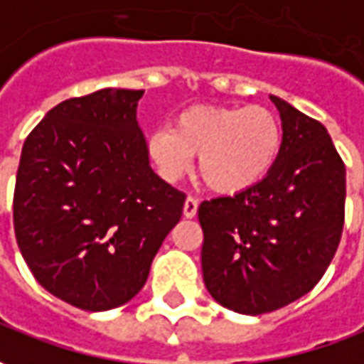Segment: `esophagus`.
<instances>
[{
    "label": "esophagus",
    "mask_w": 364,
    "mask_h": 364,
    "mask_svg": "<svg viewBox=\"0 0 364 364\" xmlns=\"http://www.w3.org/2000/svg\"><path fill=\"white\" fill-rule=\"evenodd\" d=\"M196 212H198V200L196 198L188 196L186 202H184V215H186V218H194Z\"/></svg>",
    "instance_id": "esophagus-1"
}]
</instances>
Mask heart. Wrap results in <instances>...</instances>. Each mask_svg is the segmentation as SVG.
Instances as JSON below:
<instances>
[{
  "label": "heart",
  "mask_w": 364,
  "mask_h": 364,
  "mask_svg": "<svg viewBox=\"0 0 364 364\" xmlns=\"http://www.w3.org/2000/svg\"><path fill=\"white\" fill-rule=\"evenodd\" d=\"M282 122L265 107H194L174 127L149 139V154L162 176L176 182L198 156V178L215 194H240L272 172L282 152Z\"/></svg>",
  "instance_id": "1"
}]
</instances>
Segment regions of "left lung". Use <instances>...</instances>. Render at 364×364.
<instances>
[{"label":"left lung","mask_w":364,"mask_h":364,"mask_svg":"<svg viewBox=\"0 0 364 364\" xmlns=\"http://www.w3.org/2000/svg\"><path fill=\"white\" fill-rule=\"evenodd\" d=\"M269 99L283 130L272 172L245 192L198 208L206 289L242 315L282 309L311 291L345 222V164L327 129L279 97Z\"/></svg>","instance_id":"1"}]
</instances>
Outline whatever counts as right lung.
Wrapping results in <instances>:
<instances>
[{
  "mask_svg": "<svg viewBox=\"0 0 364 364\" xmlns=\"http://www.w3.org/2000/svg\"><path fill=\"white\" fill-rule=\"evenodd\" d=\"M142 95L101 89L59 102L21 150L17 245L47 291L85 311L120 307L144 287L186 200L150 166Z\"/></svg>",
  "mask_w": 364,
  "mask_h": 364,
  "instance_id": "1",
  "label": "right lung"
}]
</instances>
